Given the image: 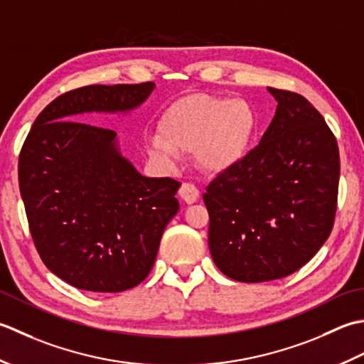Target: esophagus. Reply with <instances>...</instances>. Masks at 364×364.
Returning <instances> with one entry per match:
<instances>
[{
    "instance_id": "obj_1",
    "label": "esophagus",
    "mask_w": 364,
    "mask_h": 364,
    "mask_svg": "<svg viewBox=\"0 0 364 364\" xmlns=\"http://www.w3.org/2000/svg\"><path fill=\"white\" fill-rule=\"evenodd\" d=\"M179 196H181L187 204H193V203L198 201L199 190H198L193 183L185 182V183H182V187L179 188Z\"/></svg>"
}]
</instances>
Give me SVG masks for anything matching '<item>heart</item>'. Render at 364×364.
Listing matches in <instances>:
<instances>
[{"mask_svg":"<svg viewBox=\"0 0 364 364\" xmlns=\"http://www.w3.org/2000/svg\"><path fill=\"white\" fill-rule=\"evenodd\" d=\"M255 130L256 116L247 100L193 94L163 111L147 152L165 166L193 152L199 168L220 174L247 157Z\"/></svg>","mask_w":364,"mask_h":364,"instance_id":"1","label":"heart"}]
</instances>
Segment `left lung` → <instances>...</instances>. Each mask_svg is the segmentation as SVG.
Listing matches in <instances>:
<instances>
[{
  "instance_id": "left-lung-1",
  "label": "left lung",
  "mask_w": 364,
  "mask_h": 364,
  "mask_svg": "<svg viewBox=\"0 0 364 364\" xmlns=\"http://www.w3.org/2000/svg\"><path fill=\"white\" fill-rule=\"evenodd\" d=\"M275 116L256 149L203 195L215 265L242 283L284 278L309 262L335 223L339 151L299 94L267 87Z\"/></svg>"
}]
</instances>
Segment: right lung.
<instances>
[{"label": "right lung", "mask_w": 364, "mask_h": 364, "mask_svg": "<svg viewBox=\"0 0 364 364\" xmlns=\"http://www.w3.org/2000/svg\"><path fill=\"white\" fill-rule=\"evenodd\" d=\"M141 85H92L59 95L21 147L18 185L37 253L56 277L91 292H122L152 270L181 183L146 177L125 159L116 132L78 122L129 114L152 94Z\"/></svg>", "instance_id": "obj_1"}]
</instances>
